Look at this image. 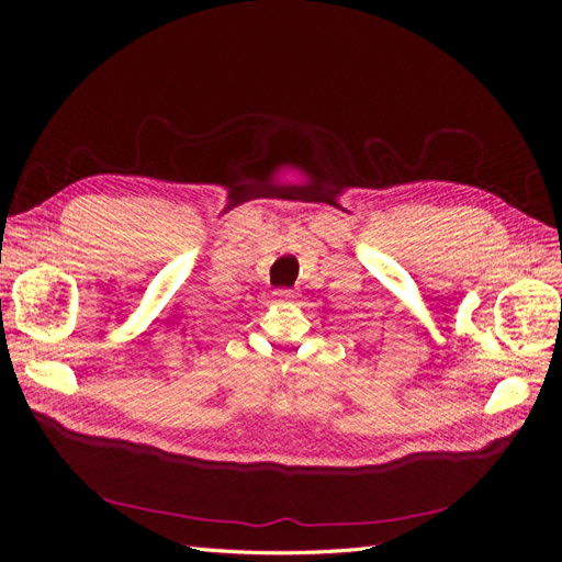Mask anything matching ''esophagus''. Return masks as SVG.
<instances>
[{"label":"esophagus","mask_w":562,"mask_h":562,"mask_svg":"<svg viewBox=\"0 0 562 562\" xmlns=\"http://www.w3.org/2000/svg\"><path fill=\"white\" fill-rule=\"evenodd\" d=\"M276 299H278L280 303H293V301L299 299V293L293 291V289H278V291H276Z\"/></svg>","instance_id":"1"}]
</instances>
